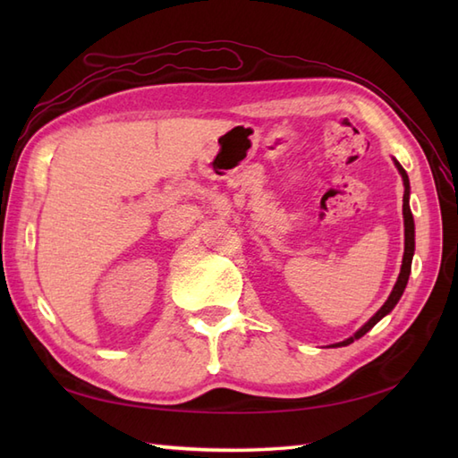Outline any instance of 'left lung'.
Wrapping results in <instances>:
<instances>
[{"mask_svg": "<svg viewBox=\"0 0 458 458\" xmlns=\"http://www.w3.org/2000/svg\"><path fill=\"white\" fill-rule=\"evenodd\" d=\"M397 165V171L402 173V179H403V184H405V194H403V224H405V251H403V264H402V271H400V277H397L395 281V287L390 293V297H387L386 303L382 305V309L377 310V313L368 320V323L358 330V333L354 336H350L346 340H343V343H338L335 346H346L350 343H354L356 338L364 336L369 328H372L379 318L386 317L390 310L397 305V301H400V297L403 295V289L407 285V279H410V271H411V259H413V250H415V226H413V216H411V210H410V179H407V173L403 171V167L400 163L395 161Z\"/></svg>", "mask_w": 458, "mask_h": 458, "instance_id": "8db88e82", "label": "left lung"}]
</instances>
